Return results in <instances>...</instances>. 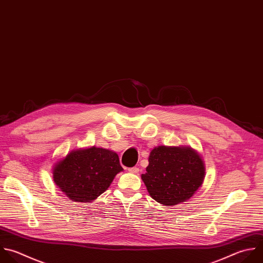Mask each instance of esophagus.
<instances>
[{"instance_id":"esophagus-1","label":"esophagus","mask_w":263,"mask_h":263,"mask_svg":"<svg viewBox=\"0 0 263 263\" xmlns=\"http://www.w3.org/2000/svg\"><path fill=\"white\" fill-rule=\"evenodd\" d=\"M128 172L132 173V174H138V173H139V167H137V166L129 167V168H128Z\"/></svg>"}]
</instances>
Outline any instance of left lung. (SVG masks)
<instances>
[{"instance_id": "1", "label": "left lung", "mask_w": 263, "mask_h": 263, "mask_svg": "<svg viewBox=\"0 0 263 263\" xmlns=\"http://www.w3.org/2000/svg\"><path fill=\"white\" fill-rule=\"evenodd\" d=\"M142 174L150 196L166 206L188 200L202 185L204 163L191 147L158 146L151 150Z\"/></svg>"}]
</instances>
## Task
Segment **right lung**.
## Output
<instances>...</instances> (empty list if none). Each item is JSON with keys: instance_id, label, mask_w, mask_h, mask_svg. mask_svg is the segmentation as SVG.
<instances>
[{"instance_id": "1", "label": "right lung", "mask_w": 263, "mask_h": 263, "mask_svg": "<svg viewBox=\"0 0 263 263\" xmlns=\"http://www.w3.org/2000/svg\"><path fill=\"white\" fill-rule=\"evenodd\" d=\"M114 151L90 147L71 151L53 167V181L72 200L87 202L104 193L122 172Z\"/></svg>"}]
</instances>
